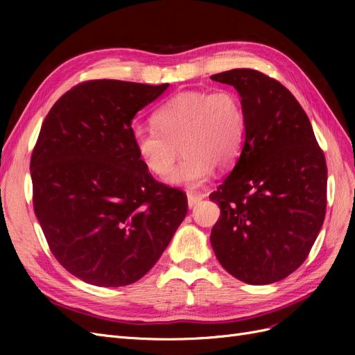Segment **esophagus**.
<instances>
[{
  "instance_id": "esophagus-1",
  "label": "esophagus",
  "mask_w": 355,
  "mask_h": 355,
  "mask_svg": "<svg viewBox=\"0 0 355 355\" xmlns=\"http://www.w3.org/2000/svg\"><path fill=\"white\" fill-rule=\"evenodd\" d=\"M202 198H204L202 194H192V192H189V194H188V206L194 207L196 204L200 202Z\"/></svg>"
}]
</instances>
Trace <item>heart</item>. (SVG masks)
Here are the masks:
<instances>
[{
	"mask_svg": "<svg viewBox=\"0 0 355 355\" xmlns=\"http://www.w3.org/2000/svg\"><path fill=\"white\" fill-rule=\"evenodd\" d=\"M155 130L137 128L133 146L149 173L167 176L178 159H184L167 182L197 189L206 184L213 167L230 168L241 154L247 121L240 96L232 90L182 92L153 115Z\"/></svg>",
	"mask_w": 355,
	"mask_h": 355,
	"instance_id": "1",
	"label": "heart"
}]
</instances>
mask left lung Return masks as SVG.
<instances>
[{"instance_id":"left-lung-1","label":"left lung","mask_w":355,"mask_h":355,"mask_svg":"<svg viewBox=\"0 0 355 355\" xmlns=\"http://www.w3.org/2000/svg\"><path fill=\"white\" fill-rule=\"evenodd\" d=\"M239 92L247 132L230 176L210 194L220 218L210 234L219 263L253 286L304 263L326 214L327 167L313 127L283 84L254 69L211 75Z\"/></svg>"}]
</instances>
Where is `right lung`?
Masks as SVG:
<instances>
[{
	"mask_svg": "<svg viewBox=\"0 0 355 355\" xmlns=\"http://www.w3.org/2000/svg\"><path fill=\"white\" fill-rule=\"evenodd\" d=\"M168 84L94 80L53 105L31 158L34 210L51 253L99 287L137 282L187 216L184 192L139 161L132 121Z\"/></svg>",
	"mask_w": 355,
	"mask_h": 355,
	"instance_id": "1",
	"label": "right lung"
}]
</instances>
